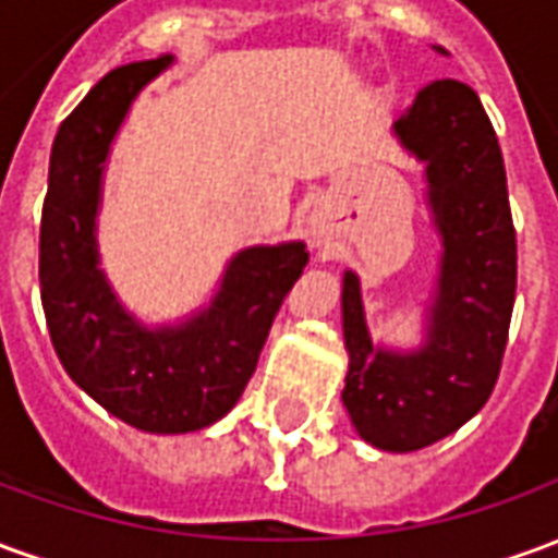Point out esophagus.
<instances>
[{"instance_id": "1", "label": "esophagus", "mask_w": 558, "mask_h": 558, "mask_svg": "<svg viewBox=\"0 0 558 558\" xmlns=\"http://www.w3.org/2000/svg\"><path fill=\"white\" fill-rule=\"evenodd\" d=\"M328 239V227L326 223H314V242L319 244V242H326Z\"/></svg>"}]
</instances>
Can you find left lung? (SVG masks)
I'll return each instance as SVG.
<instances>
[{
    "label": "left lung",
    "mask_w": 558,
    "mask_h": 558,
    "mask_svg": "<svg viewBox=\"0 0 558 558\" xmlns=\"http://www.w3.org/2000/svg\"><path fill=\"white\" fill-rule=\"evenodd\" d=\"M395 134L427 163V199L442 235L439 287L427 343L400 355L371 343L359 278L343 275V407L376 448L418 451L463 427L493 395L514 311L517 232L502 148L475 89L433 80Z\"/></svg>",
    "instance_id": "obj_1"
}]
</instances>
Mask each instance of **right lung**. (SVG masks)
Wrapping results in <instances>:
<instances>
[{"label":"right lung","instance_id":"obj_1","mask_svg":"<svg viewBox=\"0 0 558 558\" xmlns=\"http://www.w3.org/2000/svg\"><path fill=\"white\" fill-rule=\"evenodd\" d=\"M170 56L113 68L59 125L41 211V302L68 376L148 433H187L223 418L254 376L268 328L302 278V242L247 247L223 275L208 311L148 331L107 287L95 251L101 170L137 92Z\"/></svg>","mask_w":558,"mask_h":558}]
</instances>
